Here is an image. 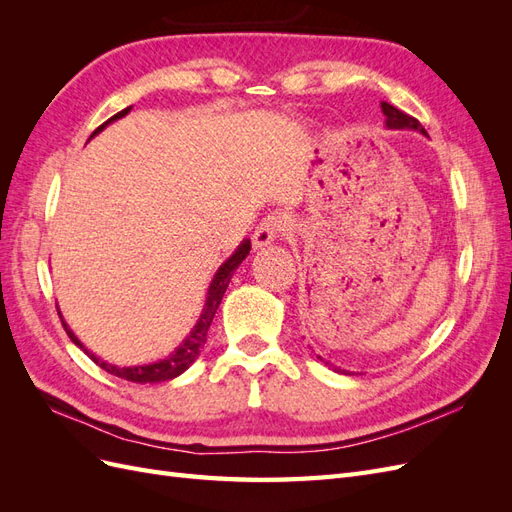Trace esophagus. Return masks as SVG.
<instances>
[{
    "instance_id": "obj_1",
    "label": "esophagus",
    "mask_w": 512,
    "mask_h": 512,
    "mask_svg": "<svg viewBox=\"0 0 512 512\" xmlns=\"http://www.w3.org/2000/svg\"><path fill=\"white\" fill-rule=\"evenodd\" d=\"M286 228H288V220L284 218V215H267V218L262 220L258 224V228L254 230V237H252L254 250H265V247L271 245L275 241V237Z\"/></svg>"
}]
</instances>
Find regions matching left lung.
I'll return each mask as SVG.
<instances>
[{
	"mask_svg": "<svg viewBox=\"0 0 512 512\" xmlns=\"http://www.w3.org/2000/svg\"><path fill=\"white\" fill-rule=\"evenodd\" d=\"M380 106H382V113H384V123H386V128H389V130H414V132H421V134L427 136L425 128H423L421 123H418L414 117H410V115H406V113H401L399 108H395V106L389 104V102H382ZM318 359H320L324 365H329V367H333L335 371H339V374H342V371H344V369H339V367L331 365L329 361H324L322 356H318ZM344 374H346V371H344Z\"/></svg>",
	"mask_w": 512,
	"mask_h": 512,
	"instance_id": "1",
	"label": "left lung"
}]
</instances>
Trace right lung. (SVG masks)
Segmentation results:
<instances>
[{
    "instance_id": "right-lung-1",
    "label": "right lung",
    "mask_w": 512,
    "mask_h": 512,
    "mask_svg": "<svg viewBox=\"0 0 512 512\" xmlns=\"http://www.w3.org/2000/svg\"><path fill=\"white\" fill-rule=\"evenodd\" d=\"M130 111H132V106L123 108V111H119L117 115H113L111 119L104 121L102 126L98 130H94V134H91L89 138H94L96 134H100L108 126V123H113V121H117L121 117H126ZM250 250H252L250 239H243L239 243L237 250L232 252L222 262L218 271H215L213 280L209 284V290H207V299H205V305H203V312H200V316H198V320L194 324V329L188 333V337H185L183 342L173 352L166 356V359L145 363V365H132V367H119V365H113V363H106V361L100 359L98 354H94V352L85 348V344L72 333V329L68 327V322L64 320V316H61V312L57 309L59 318H61V324H64V329H66V333H68V337L72 339V342L79 346L89 356L91 361H94L96 365H100L104 371H108V374H113V376L123 378V380H128V382H136V384H156V382L173 380V378L181 376L183 371L188 369L198 359L200 350H203V346L207 344V331L211 327L215 312H218V307L222 303L224 292H226V288H228V284L232 280V273L237 271V267L247 258V254H250Z\"/></svg>"
}]
</instances>
